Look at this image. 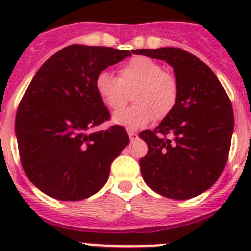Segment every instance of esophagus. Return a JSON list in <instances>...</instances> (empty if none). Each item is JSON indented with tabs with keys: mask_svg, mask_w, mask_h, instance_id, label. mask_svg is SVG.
Listing matches in <instances>:
<instances>
[{
	"mask_svg": "<svg viewBox=\"0 0 251 251\" xmlns=\"http://www.w3.org/2000/svg\"><path fill=\"white\" fill-rule=\"evenodd\" d=\"M128 136H129L130 141H136L138 138V134L136 132H133V130H128Z\"/></svg>",
	"mask_w": 251,
	"mask_h": 251,
	"instance_id": "34e87169",
	"label": "esophagus"
}]
</instances>
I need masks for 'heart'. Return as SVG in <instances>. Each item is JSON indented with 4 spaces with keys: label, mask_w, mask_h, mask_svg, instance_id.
Wrapping results in <instances>:
<instances>
[{
    "label": "heart",
    "mask_w": 251,
    "mask_h": 251,
    "mask_svg": "<svg viewBox=\"0 0 251 251\" xmlns=\"http://www.w3.org/2000/svg\"><path fill=\"white\" fill-rule=\"evenodd\" d=\"M95 92L101 103L110 110L126 103L127 93L134 91L136 104L118 111L112 122L129 129H138L153 121L163 119L172 113L178 100V83L170 73L163 72L159 63L146 56L130 59L119 69V77L100 72L95 77Z\"/></svg>",
    "instance_id": "1"
}]
</instances>
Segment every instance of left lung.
Segmentation results:
<instances>
[{"instance_id": "obj_1", "label": "left lung", "mask_w": 251, "mask_h": 251, "mask_svg": "<svg viewBox=\"0 0 251 251\" xmlns=\"http://www.w3.org/2000/svg\"><path fill=\"white\" fill-rule=\"evenodd\" d=\"M136 54L166 61L178 83L172 113L154 130L139 133L148 146L139 161L142 177L162 196L192 199L211 187L225 167L234 132L231 101L211 69L182 49H139Z\"/></svg>"}]
</instances>
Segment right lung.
<instances>
[{
	"label": "right lung",
	"mask_w": 251,
	"mask_h": 251,
	"mask_svg": "<svg viewBox=\"0 0 251 251\" xmlns=\"http://www.w3.org/2000/svg\"><path fill=\"white\" fill-rule=\"evenodd\" d=\"M134 51L74 44L57 51L32 77L15 121L20 158L40 191L79 201L105 185L110 163L129 143L119 126L89 132L110 118L95 77Z\"/></svg>",
	"instance_id": "1"
}]
</instances>
